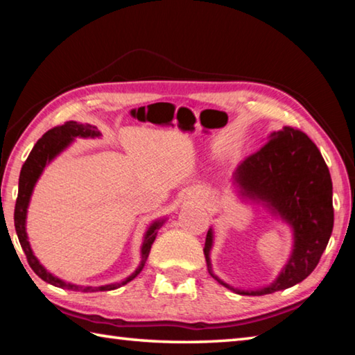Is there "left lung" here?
I'll return each mask as SVG.
<instances>
[{
    "instance_id": "obj_1",
    "label": "left lung",
    "mask_w": 355,
    "mask_h": 355,
    "mask_svg": "<svg viewBox=\"0 0 355 355\" xmlns=\"http://www.w3.org/2000/svg\"><path fill=\"white\" fill-rule=\"evenodd\" d=\"M232 188L239 200L260 205L274 220L290 227L291 254L271 284L257 290H239L213 271L214 230L209 227L203 254L211 277L245 296L286 290L307 279L320 263L334 228L332 178L310 137L290 127L272 131L260 150L238 164Z\"/></svg>"
}]
</instances>
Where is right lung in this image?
Segmentation results:
<instances>
[{
	"mask_svg": "<svg viewBox=\"0 0 355 355\" xmlns=\"http://www.w3.org/2000/svg\"><path fill=\"white\" fill-rule=\"evenodd\" d=\"M101 133L97 130V127L89 123H78L70 120V122H65L61 127H56L40 137L37 144L33 147L31 153H29L28 159L21 167L20 178H19V196H17L15 202V211H14V224H15V232L17 236H19V241L21 244V249L25 252L28 258L29 266L33 268V271L39 275L42 280H45L46 284H51L58 288H64V290H71V291H83V293H95V291H110L116 290L123 285H127L128 282L133 280L137 274L142 271L144 264H146L150 249H152V244L155 241L156 235H158V230L163 227L166 218L155 219L152 224L147 227L146 233H144L142 244H141V261L139 266H137L133 272H131L128 277H125L120 282H114V284L101 285V286H84V285H76L70 284V282H65L62 279L56 277L55 274H51L48 269L39 261V258L34 255V250L31 249V244H29V238L26 233V218H28V207L29 202H31L33 192L35 184H37L39 178L46 166L51 163L56 156L61 155L64 150H67L71 144L75 142L78 137H83V139H95V137H100Z\"/></svg>",
	"mask_w": 355,
	"mask_h": 355,
	"instance_id": "add662e5",
	"label": "right lung"
}]
</instances>
